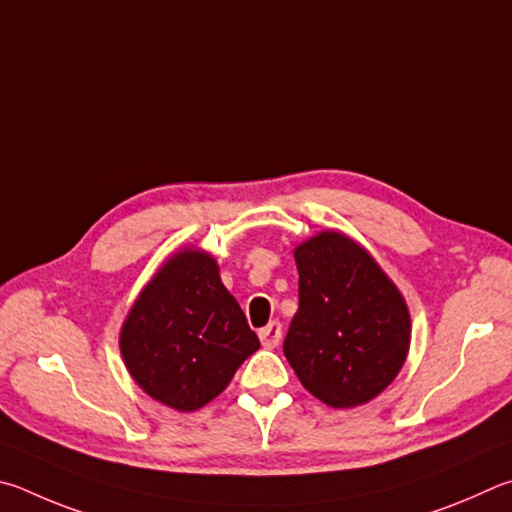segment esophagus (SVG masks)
<instances>
[{
	"label": "esophagus",
	"instance_id": "34e87169",
	"mask_svg": "<svg viewBox=\"0 0 512 512\" xmlns=\"http://www.w3.org/2000/svg\"><path fill=\"white\" fill-rule=\"evenodd\" d=\"M258 337H261V342L265 348H274L279 346L281 337H283V328H281V321H270L265 328L258 330Z\"/></svg>",
	"mask_w": 512,
	"mask_h": 512
}]
</instances>
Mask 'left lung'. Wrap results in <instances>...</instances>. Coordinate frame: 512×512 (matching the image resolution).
I'll use <instances>...</instances> for the list:
<instances>
[{"mask_svg":"<svg viewBox=\"0 0 512 512\" xmlns=\"http://www.w3.org/2000/svg\"><path fill=\"white\" fill-rule=\"evenodd\" d=\"M299 310L283 353L312 396L357 407L389 387L411 339L407 303L366 251L337 231L294 249Z\"/></svg>","mask_w":512,"mask_h":512,"instance_id":"1","label":"left lung"}]
</instances>
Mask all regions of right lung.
I'll list each match as a JSON object with an SVG mask.
<instances>
[{
  "label": "right lung",
  "mask_w": 512,
  "mask_h": 512,
  "mask_svg": "<svg viewBox=\"0 0 512 512\" xmlns=\"http://www.w3.org/2000/svg\"><path fill=\"white\" fill-rule=\"evenodd\" d=\"M258 346L218 265L191 249L152 276L121 330V353L134 382L177 411L211 402Z\"/></svg>",
  "instance_id": "right-lung-1"
}]
</instances>
